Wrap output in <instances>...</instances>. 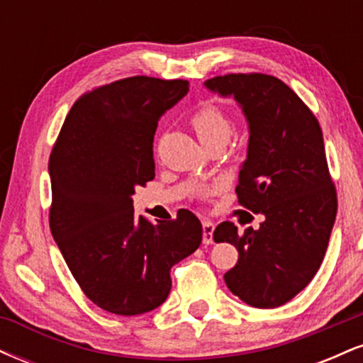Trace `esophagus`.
Here are the masks:
<instances>
[{
  "instance_id": "obj_1",
  "label": "esophagus",
  "mask_w": 363,
  "mask_h": 363,
  "mask_svg": "<svg viewBox=\"0 0 363 363\" xmlns=\"http://www.w3.org/2000/svg\"><path fill=\"white\" fill-rule=\"evenodd\" d=\"M213 230L215 225L211 222H203V244H211L213 242Z\"/></svg>"
}]
</instances>
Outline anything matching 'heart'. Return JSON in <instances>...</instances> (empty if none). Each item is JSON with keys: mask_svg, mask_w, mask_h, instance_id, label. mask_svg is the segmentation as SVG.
Segmentation results:
<instances>
[{"mask_svg": "<svg viewBox=\"0 0 363 363\" xmlns=\"http://www.w3.org/2000/svg\"><path fill=\"white\" fill-rule=\"evenodd\" d=\"M189 123L205 147L218 143V141L227 143L234 131V124H232L228 112L215 102L201 104L191 114Z\"/></svg>", "mask_w": 363, "mask_h": 363, "instance_id": "b5f03b06", "label": "heart"}]
</instances>
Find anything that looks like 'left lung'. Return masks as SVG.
Segmentation results:
<instances>
[{"mask_svg": "<svg viewBox=\"0 0 363 363\" xmlns=\"http://www.w3.org/2000/svg\"><path fill=\"white\" fill-rule=\"evenodd\" d=\"M205 85L242 106L251 135L235 193L240 206L264 215L257 230L239 234L232 222L215 228V242L239 251L225 283L249 306L280 307L318 273L338 210L319 121L272 74L230 73Z\"/></svg>", "mask_w": 363, "mask_h": 363, "instance_id": "obj_1", "label": "left lung"}]
</instances>
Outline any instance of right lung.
<instances>
[{
  "mask_svg": "<svg viewBox=\"0 0 363 363\" xmlns=\"http://www.w3.org/2000/svg\"><path fill=\"white\" fill-rule=\"evenodd\" d=\"M187 80L129 77L85 91L49 158V227L86 298L118 315L153 311L169 297L170 268L203 239L194 213L152 225L133 210L135 189L155 177L153 136Z\"/></svg>",
  "mask_w": 363,
  "mask_h": 363,
  "instance_id": "obj_1",
  "label": "right lung"
}]
</instances>
